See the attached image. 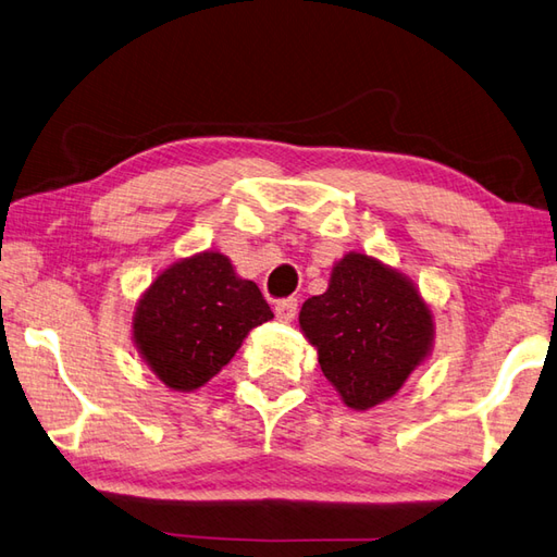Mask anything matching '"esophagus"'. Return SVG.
I'll return each instance as SVG.
<instances>
[{"mask_svg": "<svg viewBox=\"0 0 557 557\" xmlns=\"http://www.w3.org/2000/svg\"><path fill=\"white\" fill-rule=\"evenodd\" d=\"M274 310H276L278 321H283V324H290V321L295 319V312H298V300H295V298L278 300Z\"/></svg>", "mask_w": 557, "mask_h": 557, "instance_id": "34e87169", "label": "esophagus"}]
</instances>
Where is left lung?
<instances>
[{
	"instance_id": "1",
	"label": "left lung",
	"mask_w": 557,
	"mask_h": 557,
	"mask_svg": "<svg viewBox=\"0 0 557 557\" xmlns=\"http://www.w3.org/2000/svg\"><path fill=\"white\" fill-rule=\"evenodd\" d=\"M321 372L350 410L391 400L434 350V312L410 276L362 252L343 255L326 293L300 310Z\"/></svg>"
}]
</instances>
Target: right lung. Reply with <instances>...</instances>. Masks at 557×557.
<instances>
[{
	"label": "right lung",
	"instance_id": "add662e5",
	"mask_svg": "<svg viewBox=\"0 0 557 557\" xmlns=\"http://www.w3.org/2000/svg\"><path fill=\"white\" fill-rule=\"evenodd\" d=\"M274 319L257 283L205 250L159 271L135 302L131 336L166 388L190 393L224 369L255 326Z\"/></svg>",
	"mask_w": 557,
	"mask_h": 557
}]
</instances>
